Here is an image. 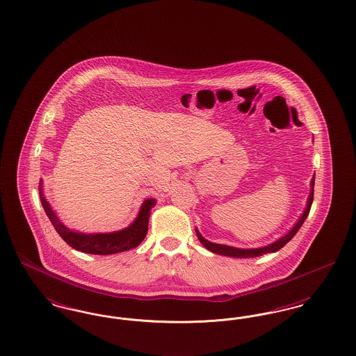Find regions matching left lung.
Segmentation results:
<instances>
[{
    "label": "left lung",
    "instance_id": "1",
    "mask_svg": "<svg viewBox=\"0 0 356 356\" xmlns=\"http://www.w3.org/2000/svg\"><path fill=\"white\" fill-rule=\"evenodd\" d=\"M314 186H315V175L311 180V192H309V196L307 199V207H305V212L302 213V216L299 218V220L296 221V224L288 231V234H286L284 236L277 238L276 241H273L271 244L266 245V247H259V248H236V247H231V245H224V244H216V243H211L208 241L207 238H204L202 236V234L199 232V229L196 228V235L199 237L200 243L203 244L204 247L213 252V254H222V256H229V257H238V259H245V257H256V256H261L264 254H270V252H276L279 251L280 248H283L288 241L292 238V237L296 235V232L299 231V228L303 225L308 213H309V209H311V205H312V200H314Z\"/></svg>",
    "mask_w": 356,
    "mask_h": 356
}]
</instances>
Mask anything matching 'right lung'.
I'll use <instances>...</instances> for the list:
<instances>
[{"instance_id": "right-lung-1", "label": "right lung", "mask_w": 356, "mask_h": 356, "mask_svg": "<svg viewBox=\"0 0 356 356\" xmlns=\"http://www.w3.org/2000/svg\"><path fill=\"white\" fill-rule=\"evenodd\" d=\"M38 186L41 204L54 229L65 240L67 244L77 251L92 254H119L135 248L144 240V237L147 236L151 209L156 205L154 199H147L141 204L137 218L124 229L105 234H84L74 229H69L68 227L58 219L57 213L51 208V204L47 202L42 193V180L40 181Z\"/></svg>"}]
</instances>
